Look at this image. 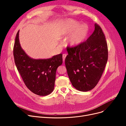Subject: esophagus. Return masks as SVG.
Returning <instances> with one entry per match:
<instances>
[{"label":"esophagus","instance_id":"obj_1","mask_svg":"<svg viewBox=\"0 0 126 126\" xmlns=\"http://www.w3.org/2000/svg\"><path fill=\"white\" fill-rule=\"evenodd\" d=\"M66 56H67V55L66 54H63V55H62V57H63V61L64 62V61H65V58H66Z\"/></svg>","mask_w":126,"mask_h":126}]
</instances>
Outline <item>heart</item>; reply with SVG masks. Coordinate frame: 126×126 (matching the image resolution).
<instances>
[{
  "mask_svg": "<svg viewBox=\"0 0 126 126\" xmlns=\"http://www.w3.org/2000/svg\"><path fill=\"white\" fill-rule=\"evenodd\" d=\"M73 34L70 37L69 42L71 45H77L83 42L86 38L88 32V26L86 24L80 25V23L75 20H69L62 30L63 35Z\"/></svg>",
  "mask_w": 126,
  "mask_h": 126,
  "instance_id": "obj_1",
  "label": "heart"
}]
</instances>
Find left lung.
Instances as JSON below:
<instances>
[{
	"label": "left lung",
	"mask_w": 126,
	"mask_h": 126,
	"mask_svg": "<svg viewBox=\"0 0 126 126\" xmlns=\"http://www.w3.org/2000/svg\"><path fill=\"white\" fill-rule=\"evenodd\" d=\"M93 33L87 40L75 46H67L68 55L65 64L72 86L88 91L97 85L108 60L107 41L100 26L95 23Z\"/></svg>",
	"instance_id": "left-lung-1"
}]
</instances>
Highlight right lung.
<instances>
[{"label":"right lung","instance_id":"add662e5","mask_svg":"<svg viewBox=\"0 0 126 126\" xmlns=\"http://www.w3.org/2000/svg\"><path fill=\"white\" fill-rule=\"evenodd\" d=\"M18 31L13 48L15 65L24 83L33 93L40 96L54 90L57 68L62 64V54L47 59H32L21 48Z\"/></svg>","mask_w":126,"mask_h":126}]
</instances>
